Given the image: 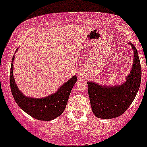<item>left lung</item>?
Masks as SVG:
<instances>
[{"instance_id":"obj_1","label":"left lung","mask_w":147,"mask_h":147,"mask_svg":"<svg viewBox=\"0 0 147 147\" xmlns=\"http://www.w3.org/2000/svg\"><path fill=\"white\" fill-rule=\"evenodd\" d=\"M134 49V65L125 83L115 87H105L87 82L92 110L97 117L112 119L126 112L134 101L141 84L142 68L137 50Z\"/></svg>"}]
</instances>
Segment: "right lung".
Wrapping results in <instances>:
<instances>
[{"instance_id": "1", "label": "right lung", "mask_w": 147, "mask_h": 147, "mask_svg": "<svg viewBox=\"0 0 147 147\" xmlns=\"http://www.w3.org/2000/svg\"><path fill=\"white\" fill-rule=\"evenodd\" d=\"M18 49L16 52H17ZM13 60L12 59L10 67V85L15 101L24 112L35 119L42 121H50L55 119L64 112L67 103L71 90L75 82L77 77L73 76L69 80L63 84L57 92L45 98L35 99L26 97L19 90L15 82L13 75Z\"/></svg>"}]
</instances>
